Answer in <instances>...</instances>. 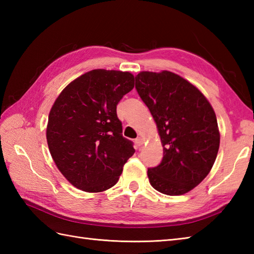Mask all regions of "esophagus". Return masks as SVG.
Returning a JSON list of instances; mask_svg holds the SVG:
<instances>
[{"label": "esophagus", "instance_id": "obj_1", "mask_svg": "<svg viewBox=\"0 0 254 254\" xmlns=\"http://www.w3.org/2000/svg\"><path fill=\"white\" fill-rule=\"evenodd\" d=\"M135 144H136V147L138 149H141L143 147V139H142V137H137L135 139Z\"/></svg>", "mask_w": 254, "mask_h": 254}]
</instances>
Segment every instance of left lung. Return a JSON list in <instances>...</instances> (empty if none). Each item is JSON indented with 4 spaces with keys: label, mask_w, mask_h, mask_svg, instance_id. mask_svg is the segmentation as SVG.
Instances as JSON below:
<instances>
[{
    "label": "left lung",
    "mask_w": 254,
    "mask_h": 254,
    "mask_svg": "<svg viewBox=\"0 0 254 254\" xmlns=\"http://www.w3.org/2000/svg\"><path fill=\"white\" fill-rule=\"evenodd\" d=\"M135 88L152 113L164 157L149 168L152 187L182 195L201 183L216 160L220 134L212 105L202 91L170 71L139 72Z\"/></svg>",
    "instance_id": "left-lung-1"
}]
</instances>
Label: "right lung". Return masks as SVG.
Segmentation results:
<instances>
[{"instance_id": "1", "label": "right lung", "mask_w": 254, "mask_h": 254, "mask_svg": "<svg viewBox=\"0 0 254 254\" xmlns=\"http://www.w3.org/2000/svg\"><path fill=\"white\" fill-rule=\"evenodd\" d=\"M133 87L132 73L97 68L72 80L53 104L48 147L58 169L79 190L112 188L135 153L117 117L118 102Z\"/></svg>"}]
</instances>
